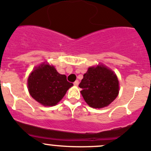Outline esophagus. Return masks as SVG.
<instances>
[{
  "mask_svg": "<svg viewBox=\"0 0 151 151\" xmlns=\"http://www.w3.org/2000/svg\"><path fill=\"white\" fill-rule=\"evenodd\" d=\"M78 84H79V81H78V80H76V81L74 83V86H78Z\"/></svg>",
  "mask_w": 151,
  "mask_h": 151,
  "instance_id": "1",
  "label": "esophagus"
}]
</instances>
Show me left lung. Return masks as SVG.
<instances>
[{"label":"left lung","instance_id":"obj_1","mask_svg":"<svg viewBox=\"0 0 151 151\" xmlns=\"http://www.w3.org/2000/svg\"><path fill=\"white\" fill-rule=\"evenodd\" d=\"M82 96L91 108L108 106L119 93V81L114 71L103 65L91 67L79 85Z\"/></svg>","mask_w":151,"mask_h":151}]
</instances>
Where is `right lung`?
Returning <instances> with one entry per match:
<instances>
[{
	"label": "right lung",
	"mask_w": 151,
	"mask_h": 151,
	"mask_svg": "<svg viewBox=\"0 0 151 151\" xmlns=\"http://www.w3.org/2000/svg\"><path fill=\"white\" fill-rule=\"evenodd\" d=\"M72 86L73 83L67 81L66 76L59 74L55 67L48 64L35 68L28 78L30 95L46 106L57 105Z\"/></svg>",
	"instance_id": "1"
}]
</instances>
